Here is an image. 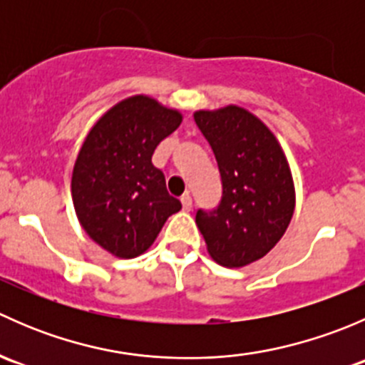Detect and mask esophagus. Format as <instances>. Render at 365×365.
<instances>
[{
  "instance_id": "obj_1",
  "label": "esophagus",
  "mask_w": 365,
  "mask_h": 365,
  "mask_svg": "<svg viewBox=\"0 0 365 365\" xmlns=\"http://www.w3.org/2000/svg\"><path fill=\"white\" fill-rule=\"evenodd\" d=\"M180 201H182L183 212H190V208H192V197H190L189 194H183V196L180 197Z\"/></svg>"
}]
</instances>
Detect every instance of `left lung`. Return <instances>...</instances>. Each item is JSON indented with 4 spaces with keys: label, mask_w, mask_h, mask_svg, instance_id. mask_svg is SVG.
Returning <instances> with one entry per match:
<instances>
[{
    "label": "left lung",
    "mask_w": 365,
    "mask_h": 365,
    "mask_svg": "<svg viewBox=\"0 0 365 365\" xmlns=\"http://www.w3.org/2000/svg\"><path fill=\"white\" fill-rule=\"evenodd\" d=\"M219 165L222 197L196 224L210 256L238 268L259 259L284 235L295 208L292 173L275 135L237 106L194 114Z\"/></svg>",
    "instance_id": "1"
}]
</instances>
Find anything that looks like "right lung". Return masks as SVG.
<instances>
[{"instance_id": "add662e5", "label": "right lung", "mask_w": 365, "mask_h": 365, "mask_svg": "<svg viewBox=\"0 0 365 365\" xmlns=\"http://www.w3.org/2000/svg\"><path fill=\"white\" fill-rule=\"evenodd\" d=\"M182 114L150 97L127 98L95 123L72 175V197L84 231L118 257L143 254L182 203L169 196L152 164L159 143Z\"/></svg>"}]
</instances>
